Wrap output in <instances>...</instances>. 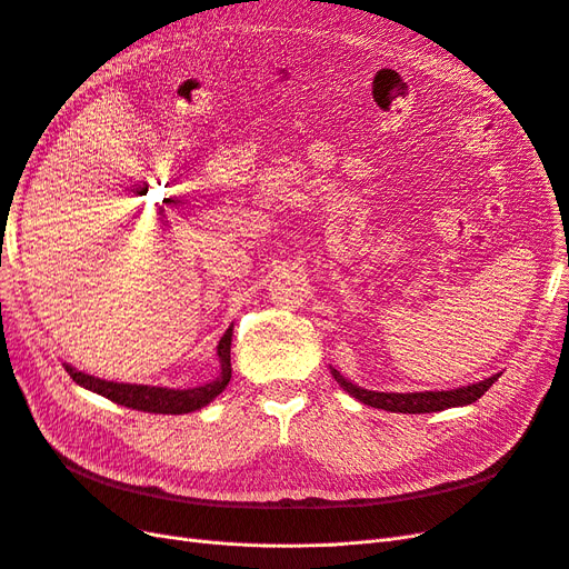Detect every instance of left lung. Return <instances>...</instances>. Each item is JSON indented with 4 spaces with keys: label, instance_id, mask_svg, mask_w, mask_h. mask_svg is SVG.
Masks as SVG:
<instances>
[{
    "label": "left lung",
    "instance_id": "left-lung-1",
    "mask_svg": "<svg viewBox=\"0 0 569 569\" xmlns=\"http://www.w3.org/2000/svg\"><path fill=\"white\" fill-rule=\"evenodd\" d=\"M335 380L339 382V387L347 389L353 399H358L360 403L372 406V408H382L389 412H437V410H446V408H456V406H468L475 403L479 396H485V391H489V387L498 380L501 375H493L485 382H477L470 387H460V389H451V391H416V393H385V391H368L360 389L356 385H351L349 380L332 370Z\"/></svg>",
    "mask_w": 569,
    "mask_h": 569
}]
</instances>
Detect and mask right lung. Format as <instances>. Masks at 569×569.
<instances>
[{"label":"right lung","mask_w":569,"mask_h":569,"mask_svg":"<svg viewBox=\"0 0 569 569\" xmlns=\"http://www.w3.org/2000/svg\"><path fill=\"white\" fill-rule=\"evenodd\" d=\"M230 343H232V327L222 335L218 343V358H220V375L213 382L194 387V389H163V387H147V385H120V382H107L99 380V377L78 372L76 368L66 366V372L73 377V382L107 396L109 401L126 406L132 410H144V412H163V416H182V412H192L211 403L216 396L228 387L232 377L230 366Z\"/></svg>","instance_id":"add662e5"}]
</instances>
